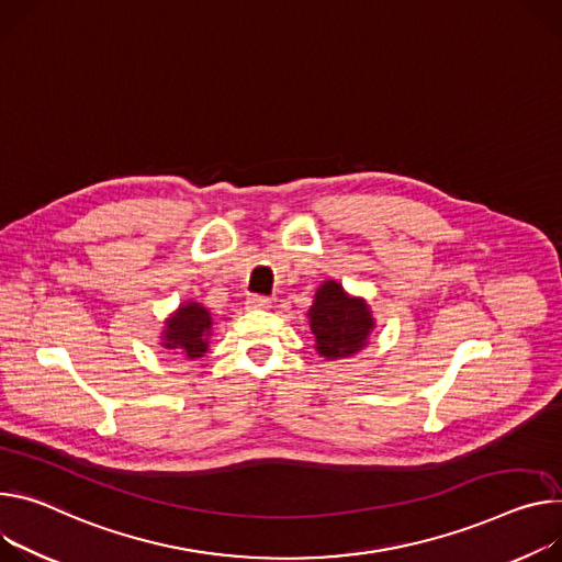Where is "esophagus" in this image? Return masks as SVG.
Wrapping results in <instances>:
<instances>
[{"instance_id": "34e87169", "label": "esophagus", "mask_w": 562, "mask_h": 562, "mask_svg": "<svg viewBox=\"0 0 562 562\" xmlns=\"http://www.w3.org/2000/svg\"><path fill=\"white\" fill-rule=\"evenodd\" d=\"M271 307V300L267 295H248L246 297V310H252V312H265Z\"/></svg>"}]
</instances>
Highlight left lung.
Returning <instances> with one entry per match:
<instances>
[{
	"mask_svg": "<svg viewBox=\"0 0 562 562\" xmlns=\"http://www.w3.org/2000/svg\"><path fill=\"white\" fill-rule=\"evenodd\" d=\"M316 349L327 361L347 359L368 345L374 318L363 297H351L336 280L318 286L310 310Z\"/></svg>",
	"mask_w": 562,
	"mask_h": 562,
	"instance_id": "8db88e82",
	"label": "left lung"
}]
</instances>
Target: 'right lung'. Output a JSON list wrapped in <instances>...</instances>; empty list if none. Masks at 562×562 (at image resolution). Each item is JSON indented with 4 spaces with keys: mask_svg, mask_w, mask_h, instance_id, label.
Segmentation results:
<instances>
[{
    "mask_svg": "<svg viewBox=\"0 0 562 562\" xmlns=\"http://www.w3.org/2000/svg\"><path fill=\"white\" fill-rule=\"evenodd\" d=\"M213 334V316L199 302H186L166 321L164 347L181 349L186 359L194 361L209 351V338Z\"/></svg>",
    "mask_w": 562,
    "mask_h": 562,
    "instance_id": "add662e5",
    "label": "right lung"
}]
</instances>
